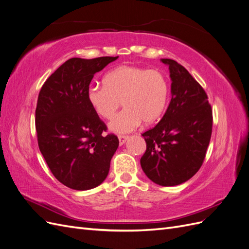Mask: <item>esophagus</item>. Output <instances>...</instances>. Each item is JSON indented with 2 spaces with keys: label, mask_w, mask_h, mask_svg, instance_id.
<instances>
[{
  "label": "esophagus",
  "mask_w": 249,
  "mask_h": 249,
  "mask_svg": "<svg viewBox=\"0 0 249 249\" xmlns=\"http://www.w3.org/2000/svg\"><path fill=\"white\" fill-rule=\"evenodd\" d=\"M129 136H126V135H118V139H119V144L123 145L124 143L127 140Z\"/></svg>",
  "instance_id": "esophagus-1"
}]
</instances>
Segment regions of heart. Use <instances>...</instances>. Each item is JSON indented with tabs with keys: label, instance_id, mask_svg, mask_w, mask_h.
I'll use <instances>...</instances> for the list:
<instances>
[{
	"label": "heart",
	"instance_id": "b5f03b06",
	"mask_svg": "<svg viewBox=\"0 0 249 249\" xmlns=\"http://www.w3.org/2000/svg\"><path fill=\"white\" fill-rule=\"evenodd\" d=\"M169 96V84L160 71L135 65H122L109 71L104 85L92 84L87 99L93 110L105 119H112L119 107L124 109L112 120L110 130L131 132L142 122L155 123L163 114Z\"/></svg>",
	"mask_w": 249,
	"mask_h": 249
}]
</instances>
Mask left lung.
<instances>
[{"instance_id":"left-lung-1","label":"left lung","mask_w":249,"mask_h":249,"mask_svg":"<svg viewBox=\"0 0 249 249\" xmlns=\"http://www.w3.org/2000/svg\"><path fill=\"white\" fill-rule=\"evenodd\" d=\"M169 65L171 101L162 119L142 134L146 150L141 167L161 186L179 185L196 173L205 161L213 127L212 107L205 89L183 65Z\"/></svg>"}]
</instances>
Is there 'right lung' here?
Masks as SVG:
<instances>
[{
	"label": "right lung",
	"instance_id": "obj_1",
	"mask_svg": "<svg viewBox=\"0 0 249 249\" xmlns=\"http://www.w3.org/2000/svg\"><path fill=\"white\" fill-rule=\"evenodd\" d=\"M117 57L71 58L42 85L35 110L40 153L60 183L74 190H89L107 178L119 140L105 134L107 125L87 99L95 72Z\"/></svg>",
	"mask_w": 249,
	"mask_h": 249
}]
</instances>
